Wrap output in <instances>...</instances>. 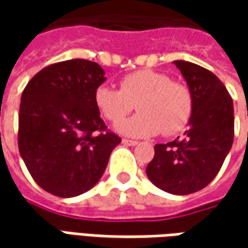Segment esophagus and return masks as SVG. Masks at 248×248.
<instances>
[{
	"instance_id": "obj_1",
	"label": "esophagus",
	"mask_w": 248,
	"mask_h": 248,
	"mask_svg": "<svg viewBox=\"0 0 248 248\" xmlns=\"http://www.w3.org/2000/svg\"><path fill=\"white\" fill-rule=\"evenodd\" d=\"M123 143L124 145H128V146H135V145H138V142L137 140H132V139H123Z\"/></svg>"
}]
</instances>
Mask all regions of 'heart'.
<instances>
[{
	"instance_id": "heart-1",
	"label": "heart",
	"mask_w": 248,
	"mask_h": 248,
	"mask_svg": "<svg viewBox=\"0 0 248 248\" xmlns=\"http://www.w3.org/2000/svg\"><path fill=\"white\" fill-rule=\"evenodd\" d=\"M93 102L102 117L117 124L134 110L139 113L119 124L121 134L152 137L161 132L174 137L189 125L195 111V99L189 85L171 80L163 72L140 69L120 80V90L100 85Z\"/></svg>"
}]
</instances>
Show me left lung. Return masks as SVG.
Segmentation results:
<instances>
[{
  "label": "left lung",
  "instance_id": "left-lung-1",
  "mask_svg": "<svg viewBox=\"0 0 248 248\" xmlns=\"http://www.w3.org/2000/svg\"><path fill=\"white\" fill-rule=\"evenodd\" d=\"M195 99L193 117L184 138L155 146L146 167L153 185L172 195H190L208 185L224 164L234 135L233 100L214 73L175 61Z\"/></svg>",
  "mask_w": 248,
  "mask_h": 248
}]
</instances>
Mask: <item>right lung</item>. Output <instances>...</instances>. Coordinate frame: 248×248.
Instances as JSON below:
<instances>
[{"mask_svg": "<svg viewBox=\"0 0 248 248\" xmlns=\"http://www.w3.org/2000/svg\"><path fill=\"white\" fill-rule=\"evenodd\" d=\"M103 74L98 63L72 59L44 67L23 90L19 152L30 175L48 193L74 197L90 190L121 142L93 102Z\"/></svg>", "mask_w": 248, "mask_h": 248, "instance_id": "obj_1", "label": "right lung"}]
</instances>
